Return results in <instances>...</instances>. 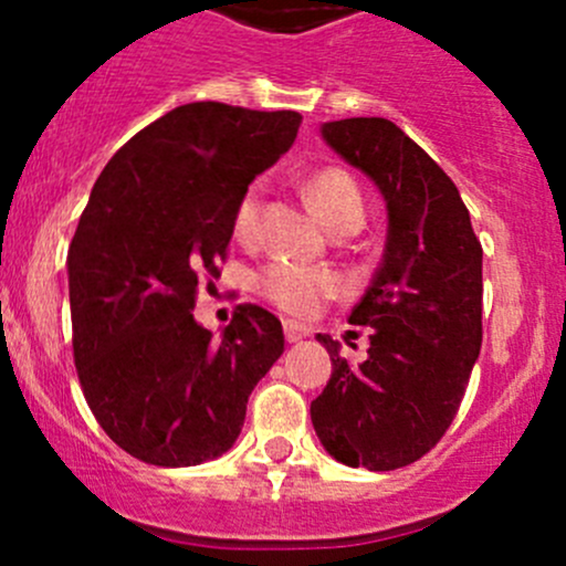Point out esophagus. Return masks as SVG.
I'll list each match as a JSON object with an SVG mask.
<instances>
[{"mask_svg": "<svg viewBox=\"0 0 566 566\" xmlns=\"http://www.w3.org/2000/svg\"><path fill=\"white\" fill-rule=\"evenodd\" d=\"M310 336V328L301 323H295V319H284V339L287 342H301Z\"/></svg>", "mask_w": 566, "mask_h": 566, "instance_id": "obj_1", "label": "esophagus"}]
</instances>
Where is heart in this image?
<instances>
[{
  "mask_svg": "<svg viewBox=\"0 0 566 566\" xmlns=\"http://www.w3.org/2000/svg\"><path fill=\"white\" fill-rule=\"evenodd\" d=\"M306 197H310L315 213L331 230L345 224H361L364 221L361 188L345 169H319L306 182ZM260 205L262 188L260 182H254L243 191L241 202L235 208V219H232L235 232L241 238H249L256 230ZM254 287L256 293L265 295L271 304L290 312V315H312L325 301L336 298L342 293V279L334 271H325V268H306L287 260H273L256 271Z\"/></svg>",
  "mask_w": 566,
  "mask_h": 566,
  "instance_id": "b5f03b06",
  "label": "heart"
}]
</instances>
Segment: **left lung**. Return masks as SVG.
Masks as SVG:
<instances>
[{"label":"left lung","instance_id":"8db88e82","mask_svg":"<svg viewBox=\"0 0 566 566\" xmlns=\"http://www.w3.org/2000/svg\"><path fill=\"white\" fill-rule=\"evenodd\" d=\"M325 145L361 169L386 199V249L350 312L367 325L361 364L331 353V378L312 402L325 452L350 468L394 471L424 458L458 413L482 347V243L458 186L384 117L323 123Z\"/></svg>","mask_w":566,"mask_h":566}]
</instances>
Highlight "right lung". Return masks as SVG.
Returning a JSON list of instances; mask_svg holds the SVG:
<instances>
[{
    "mask_svg": "<svg viewBox=\"0 0 566 566\" xmlns=\"http://www.w3.org/2000/svg\"><path fill=\"white\" fill-rule=\"evenodd\" d=\"M298 125V112L197 101L130 136L95 180L67 251L73 358L90 410L130 458H221L284 353L282 323L262 306H238L219 339L191 312L243 191Z\"/></svg>",
    "mask_w": 566,
    "mask_h": 566,
    "instance_id": "add662e5",
    "label": "right lung"
}]
</instances>
